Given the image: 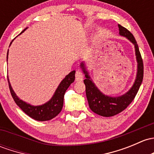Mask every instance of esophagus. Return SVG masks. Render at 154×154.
<instances>
[{
	"label": "esophagus",
	"instance_id": "34e87169",
	"mask_svg": "<svg viewBox=\"0 0 154 154\" xmlns=\"http://www.w3.org/2000/svg\"><path fill=\"white\" fill-rule=\"evenodd\" d=\"M83 74H82V72L80 70H77V72H76V74H75V80L77 82H80L82 81V80H83Z\"/></svg>",
	"mask_w": 154,
	"mask_h": 154
}]
</instances>
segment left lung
<instances>
[{"label": "left lung", "instance_id": "8db88e82", "mask_svg": "<svg viewBox=\"0 0 154 154\" xmlns=\"http://www.w3.org/2000/svg\"><path fill=\"white\" fill-rule=\"evenodd\" d=\"M118 27L119 35L128 39L134 45L135 48L136 60L137 63V74L134 84L130 89L120 96L111 97L105 94L99 89L93 80L91 78L85 63L82 61L80 64L82 72L85 74V79L84 80V83L85 85V93L88 106L93 112L106 117L116 115L124 111L129 106L137 95L143 79V63L137 41L134 35L127 29L124 28L119 24H118Z\"/></svg>", "mask_w": 154, "mask_h": 154}]
</instances>
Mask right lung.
I'll return each mask as SVG.
<instances>
[{
	"instance_id": "right-lung-1",
	"label": "right lung",
	"mask_w": 154,
	"mask_h": 154,
	"mask_svg": "<svg viewBox=\"0 0 154 154\" xmlns=\"http://www.w3.org/2000/svg\"><path fill=\"white\" fill-rule=\"evenodd\" d=\"M27 29H28V27L24 29L20 32V35H21L23 32H24V31L26 30ZM12 41L11 42L9 46L12 44ZM8 54H9V50L7 51V57H6V60L7 61ZM7 78L11 94H12L16 104L21 108V110L25 114H26L31 118L35 119V120L43 122V121H47L53 119L57 114H59V113L61 111L63 106L65 92L66 91L67 88L70 86L71 84L74 82V80H75V71H72L69 74H67L63 80L60 82L59 85L57 88L51 98L46 103L40 105V106H32L29 103L20 100L16 95L15 92L13 90L10 82H9V77H7Z\"/></svg>"
}]
</instances>
